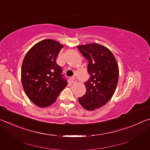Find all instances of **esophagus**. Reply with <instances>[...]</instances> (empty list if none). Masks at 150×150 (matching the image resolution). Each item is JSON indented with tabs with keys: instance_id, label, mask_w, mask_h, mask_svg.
Instances as JSON below:
<instances>
[{
	"instance_id": "esophagus-1",
	"label": "esophagus",
	"mask_w": 150,
	"mask_h": 150,
	"mask_svg": "<svg viewBox=\"0 0 150 150\" xmlns=\"http://www.w3.org/2000/svg\"><path fill=\"white\" fill-rule=\"evenodd\" d=\"M71 82L73 84H74V83L77 82V80H76V79L75 77H71Z\"/></svg>"
}]
</instances>
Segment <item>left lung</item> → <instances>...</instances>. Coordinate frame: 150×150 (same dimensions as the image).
Here are the masks:
<instances>
[{"label": "left lung", "instance_id": "1", "mask_svg": "<svg viewBox=\"0 0 150 150\" xmlns=\"http://www.w3.org/2000/svg\"><path fill=\"white\" fill-rule=\"evenodd\" d=\"M77 48L88 60L87 70L91 75L85 82L86 93L79 98L87 110H94L106 105L115 92L119 75L117 62L111 51L103 45L88 44Z\"/></svg>", "mask_w": 150, "mask_h": 150}]
</instances>
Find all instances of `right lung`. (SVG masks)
Wrapping results in <instances>:
<instances>
[{
  "instance_id": "add662e5",
  "label": "right lung",
  "mask_w": 150,
  "mask_h": 150,
  "mask_svg": "<svg viewBox=\"0 0 150 150\" xmlns=\"http://www.w3.org/2000/svg\"><path fill=\"white\" fill-rule=\"evenodd\" d=\"M63 47L54 40H44L32 46L24 57L21 69L22 87L29 99L39 107L52 105L67 85L62 67L56 63Z\"/></svg>"
}]
</instances>
